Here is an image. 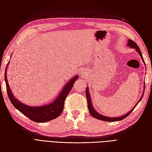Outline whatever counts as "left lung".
I'll return each mask as SVG.
<instances>
[{"mask_svg": "<svg viewBox=\"0 0 152 152\" xmlns=\"http://www.w3.org/2000/svg\"><path fill=\"white\" fill-rule=\"evenodd\" d=\"M127 45H128V46H129L130 48H131L135 49L136 50V51H137V53H138L140 55V56H141V58H142V60L143 61V62H145L144 59H143V58H142V53H141V52L140 49V48L138 47V45H137L136 44V43L134 42V41H133L132 40L129 39V40H128ZM144 88H145V86ZM144 93H145V91H144V92H143V94H144ZM143 94L142 95L141 99H140L139 102L137 103V104H136L134 108L136 107L137 104H138V103L141 100V99H142V96H143ZM86 95L87 101V106H88V110H89V112L90 114H91V115L93 116L94 118L99 119V120H101V121H108V122H115V121H122V120H123V119L126 118L127 116H129V115H130V113L133 111V110L134 109V108H132V110H131L130 112H129L127 114L124 115V116H122V117H113V118H112V117H105V116H104V115H100L99 113H98L97 112H96V110H94V108H93V104H92L91 100L90 95H89V93L88 88H86Z\"/></svg>", "mask_w": 152, "mask_h": 152, "instance_id": "1", "label": "left lung"}]
</instances>
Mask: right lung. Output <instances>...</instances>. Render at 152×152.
Segmentation results:
<instances>
[{
	"instance_id": "1",
	"label": "right lung",
	"mask_w": 152,
	"mask_h": 152,
	"mask_svg": "<svg viewBox=\"0 0 152 152\" xmlns=\"http://www.w3.org/2000/svg\"><path fill=\"white\" fill-rule=\"evenodd\" d=\"M6 70L7 66L5 71V77H4V78H5L6 80L7 95L11 103L21 113L25 115L26 117L30 118L31 121L35 122H48L53 120V119L60 115L64 108V104H65L64 103H65L66 96L68 94L70 93L73 84H74V82L77 79L78 77H79L78 75H76L74 77H73L66 84V86L64 87L60 94H59L57 98L53 102L47 105L42 106V107H33L24 104L14 97L7 82L6 77Z\"/></svg>"
}]
</instances>
